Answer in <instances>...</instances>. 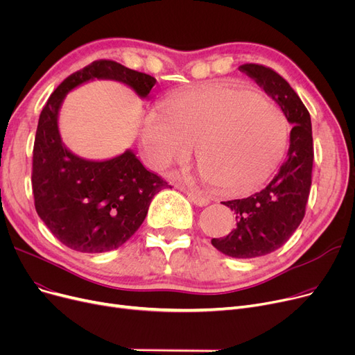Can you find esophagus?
Instances as JSON below:
<instances>
[{"mask_svg": "<svg viewBox=\"0 0 355 355\" xmlns=\"http://www.w3.org/2000/svg\"><path fill=\"white\" fill-rule=\"evenodd\" d=\"M184 193H187L190 201H191L193 204H196V206H198V207L207 206V204L210 202L209 198H207L206 196H204L201 191H198V190H184Z\"/></svg>", "mask_w": 355, "mask_h": 355, "instance_id": "1", "label": "esophagus"}]
</instances>
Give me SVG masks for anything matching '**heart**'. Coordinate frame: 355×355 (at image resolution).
Listing matches in <instances>:
<instances>
[{
	"label": "heart",
	"instance_id": "1",
	"mask_svg": "<svg viewBox=\"0 0 355 355\" xmlns=\"http://www.w3.org/2000/svg\"><path fill=\"white\" fill-rule=\"evenodd\" d=\"M288 139L281 109L253 90L218 85L166 99L139 128L141 155L154 171L187 162L197 145L202 175L234 194L259 187L270 175Z\"/></svg>",
	"mask_w": 355,
	"mask_h": 355
}]
</instances>
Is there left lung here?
Wrapping results in <instances>:
<instances>
[{"label": "left lung", "mask_w": 355, "mask_h": 355, "mask_svg": "<svg viewBox=\"0 0 355 355\" xmlns=\"http://www.w3.org/2000/svg\"><path fill=\"white\" fill-rule=\"evenodd\" d=\"M279 105L292 125L285 162L266 187L248 198L223 201L236 214L237 227L211 245L226 256L252 259L284 246L301 225L311 189L313 145L309 112L291 85L260 64L239 67Z\"/></svg>", "instance_id": "8db88e82"}]
</instances>
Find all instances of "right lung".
<instances>
[{"label":"right lung","mask_w":355,"mask_h":355,"mask_svg":"<svg viewBox=\"0 0 355 355\" xmlns=\"http://www.w3.org/2000/svg\"><path fill=\"white\" fill-rule=\"evenodd\" d=\"M93 80H114L148 99L157 83L149 74L116 62L99 60L73 73L49 98L33 149V194L39 217L62 243L82 253L121 248L142 225L149 204L171 187L148 171L137 155L92 161L71 153L59 130V114L69 92Z\"/></svg>","instance_id":"add662e5"}]
</instances>
